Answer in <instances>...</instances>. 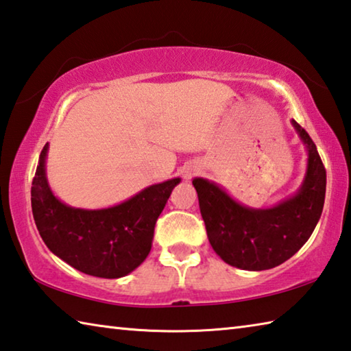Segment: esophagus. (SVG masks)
I'll list each match as a JSON object with an SVG mask.
<instances>
[{"label":"esophagus","instance_id":"esophagus-1","mask_svg":"<svg viewBox=\"0 0 351 351\" xmlns=\"http://www.w3.org/2000/svg\"><path fill=\"white\" fill-rule=\"evenodd\" d=\"M197 171V169L196 167H190V169H187L186 171H184V180H190V178H192L195 173Z\"/></svg>","mask_w":351,"mask_h":351}]
</instances>
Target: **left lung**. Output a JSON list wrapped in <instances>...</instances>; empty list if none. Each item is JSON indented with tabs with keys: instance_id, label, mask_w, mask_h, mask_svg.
<instances>
[{
	"instance_id": "obj_1",
	"label": "left lung",
	"mask_w": 351,
	"mask_h": 351,
	"mask_svg": "<svg viewBox=\"0 0 351 351\" xmlns=\"http://www.w3.org/2000/svg\"><path fill=\"white\" fill-rule=\"evenodd\" d=\"M307 150V170L301 186L273 207L244 206L224 187L193 178L210 245L228 265L242 270H269L290 259L313 233L326 199L327 175L315 143L291 119Z\"/></svg>"
}]
</instances>
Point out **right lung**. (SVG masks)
Masks as SVG:
<instances>
[{
  "label": "right lung",
  "mask_w": 351,
  "mask_h": 351,
  "mask_svg": "<svg viewBox=\"0 0 351 351\" xmlns=\"http://www.w3.org/2000/svg\"><path fill=\"white\" fill-rule=\"evenodd\" d=\"M49 143L32 182V212L44 244L55 256L86 275L127 276L149 256L158 216L181 178L143 189L106 208H80L55 196L47 181Z\"/></svg>",
  "instance_id": "right-lung-1"
}]
</instances>
